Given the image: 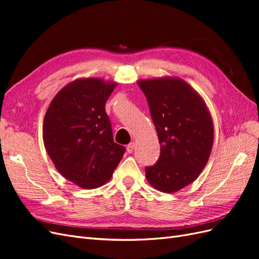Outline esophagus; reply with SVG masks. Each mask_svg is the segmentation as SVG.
I'll return each mask as SVG.
<instances>
[{
	"instance_id": "obj_1",
	"label": "esophagus",
	"mask_w": 259,
	"mask_h": 259,
	"mask_svg": "<svg viewBox=\"0 0 259 259\" xmlns=\"http://www.w3.org/2000/svg\"><path fill=\"white\" fill-rule=\"evenodd\" d=\"M134 147H135V144H134V143H131V144H128V145H127V147H126V150H127V152H128V153H132V152H133V150H134Z\"/></svg>"
}]
</instances>
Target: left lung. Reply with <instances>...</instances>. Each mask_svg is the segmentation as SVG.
<instances>
[{
  "label": "left lung",
  "mask_w": 259,
  "mask_h": 259,
  "mask_svg": "<svg viewBox=\"0 0 259 259\" xmlns=\"http://www.w3.org/2000/svg\"><path fill=\"white\" fill-rule=\"evenodd\" d=\"M158 133L160 158L146 166V177L163 192H175L194 182L208 161L213 122L199 94L174 77L139 81Z\"/></svg>",
  "instance_id": "left-lung-1"
}]
</instances>
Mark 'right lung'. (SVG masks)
Masks as SVG:
<instances>
[{"label":"right lung","mask_w":259,"mask_h":259,"mask_svg":"<svg viewBox=\"0 0 259 259\" xmlns=\"http://www.w3.org/2000/svg\"><path fill=\"white\" fill-rule=\"evenodd\" d=\"M115 83L81 79L62 89L46 111L43 140L55 167L85 189L107 183L125 153L114 143L105 105Z\"/></svg>","instance_id":"obj_1"}]
</instances>
